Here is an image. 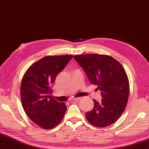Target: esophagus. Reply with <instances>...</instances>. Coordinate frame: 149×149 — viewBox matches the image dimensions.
Here are the masks:
<instances>
[{
  "label": "esophagus",
  "instance_id": "esophagus-1",
  "mask_svg": "<svg viewBox=\"0 0 149 149\" xmlns=\"http://www.w3.org/2000/svg\"><path fill=\"white\" fill-rule=\"evenodd\" d=\"M81 98H79H79H74L73 99V100L74 102H78V101H79L80 100H81Z\"/></svg>",
  "mask_w": 149,
  "mask_h": 149
}]
</instances>
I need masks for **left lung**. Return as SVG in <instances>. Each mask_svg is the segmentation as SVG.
Returning <instances> with one entry per match:
<instances>
[{
    "mask_svg": "<svg viewBox=\"0 0 149 149\" xmlns=\"http://www.w3.org/2000/svg\"><path fill=\"white\" fill-rule=\"evenodd\" d=\"M74 58L103 98L100 102L93 99V108L86 113L88 121L99 128L110 125L122 115L128 102L129 81L123 67L108 55L80 54Z\"/></svg>",
    "mask_w": 149,
    "mask_h": 149,
    "instance_id": "left-lung-1",
    "label": "left lung"
}]
</instances>
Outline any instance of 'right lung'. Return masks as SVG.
<instances>
[{
  "label": "right lung",
  "mask_w": 149,
  "mask_h": 149,
  "mask_svg": "<svg viewBox=\"0 0 149 149\" xmlns=\"http://www.w3.org/2000/svg\"><path fill=\"white\" fill-rule=\"evenodd\" d=\"M73 57L69 54L46 56L33 64L23 76L22 107L32 121L44 129L54 128L65 116L66 104L52 97L51 87L58 74Z\"/></svg>",
  "instance_id": "obj_1"
}]
</instances>
